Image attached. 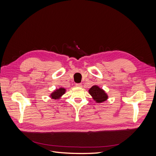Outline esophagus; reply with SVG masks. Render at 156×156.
Masks as SVG:
<instances>
[{
    "instance_id": "esophagus-1",
    "label": "esophagus",
    "mask_w": 156,
    "mask_h": 156,
    "mask_svg": "<svg viewBox=\"0 0 156 156\" xmlns=\"http://www.w3.org/2000/svg\"><path fill=\"white\" fill-rule=\"evenodd\" d=\"M75 87H79V88H81L82 87V84H75Z\"/></svg>"
}]
</instances>
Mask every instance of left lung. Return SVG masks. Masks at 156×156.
<instances>
[{
	"mask_svg": "<svg viewBox=\"0 0 156 156\" xmlns=\"http://www.w3.org/2000/svg\"><path fill=\"white\" fill-rule=\"evenodd\" d=\"M88 92L90 94L93 100L97 103H101L106 101L108 98V94L103 88L98 85H94L88 90Z\"/></svg>",
	"mask_w": 156,
	"mask_h": 156,
	"instance_id": "1",
	"label": "left lung"
}]
</instances>
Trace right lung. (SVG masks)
I'll use <instances>...</instances> for the list:
<instances>
[{
	"label": "right lung",
	"instance_id": "right-lung-1",
	"mask_svg": "<svg viewBox=\"0 0 156 156\" xmlns=\"http://www.w3.org/2000/svg\"><path fill=\"white\" fill-rule=\"evenodd\" d=\"M66 92V89L64 88V87H60L59 88L55 89L53 92H52L50 95L49 98H51L52 100H60V99L62 98V96Z\"/></svg>",
	"mask_w": 156,
	"mask_h": 156
}]
</instances>
